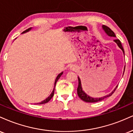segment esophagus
Wrapping results in <instances>:
<instances>
[{"instance_id": "esophagus-1", "label": "esophagus", "mask_w": 133, "mask_h": 133, "mask_svg": "<svg viewBox=\"0 0 133 133\" xmlns=\"http://www.w3.org/2000/svg\"><path fill=\"white\" fill-rule=\"evenodd\" d=\"M70 69L71 70H76V66H73V65H71V66H70Z\"/></svg>"}]
</instances>
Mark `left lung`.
<instances>
[{
    "label": "left lung",
    "instance_id": "8db88e82",
    "mask_svg": "<svg viewBox=\"0 0 133 133\" xmlns=\"http://www.w3.org/2000/svg\"><path fill=\"white\" fill-rule=\"evenodd\" d=\"M102 27L104 30V32H106V34H107L108 35L110 36V37H116V35H115V33H114L113 31H112L111 30L110 28L108 27V26H107L106 25H103ZM114 41H115V42H116V44L118 45V46H119V47L121 48V50H122L123 54H124V49H123V46H122V45H121V42H120V40H118V39H115V40H114ZM124 70H125V66H124ZM78 88H77L78 95V96L81 99H82L83 101H85V102H87V103L98 102V101H100L101 100H103V99H104V98H107L108 97H109V96H111V95L113 94L114 92L115 91V90H116L117 87H118V86H116V88H115V90H114L113 91L111 92V93H110L109 95H106V96H103V97H101V98H92V97H90V96H88V95H87L85 93V92H84V91L83 90V89H82V83H81L80 79H79V77H78Z\"/></svg>",
    "mask_w": 133,
    "mask_h": 133
}]
</instances>
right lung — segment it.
Instances as JSON below:
<instances>
[{
    "mask_svg": "<svg viewBox=\"0 0 133 133\" xmlns=\"http://www.w3.org/2000/svg\"><path fill=\"white\" fill-rule=\"evenodd\" d=\"M31 29H32V28H29V29H26V30H25L24 32H22V34H23V33H25V32H29V30H30ZM62 74H63V72L60 73V74H58V76H57V78H56V79H55V84H54V90H53L52 92H51V94H50V96H48V98H46V99H45V100L42 101H41V102H40V103H35V104H45V103H48V101H49L50 100V99H51V98H52L53 96H54V95L55 88L56 83H57V81L58 80V79L60 78V76L62 75Z\"/></svg>",
    "mask_w": 133,
    "mask_h": 133,
    "instance_id": "right-lung-1",
    "label": "right lung"
}]
</instances>
